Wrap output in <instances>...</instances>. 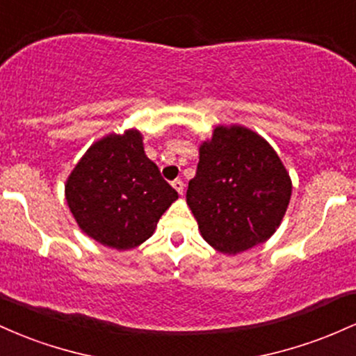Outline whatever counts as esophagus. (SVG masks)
Listing matches in <instances>:
<instances>
[{
	"label": "esophagus",
	"mask_w": 356,
	"mask_h": 356,
	"mask_svg": "<svg viewBox=\"0 0 356 356\" xmlns=\"http://www.w3.org/2000/svg\"><path fill=\"white\" fill-rule=\"evenodd\" d=\"M171 185H173V188L178 191V195H183V188H185V185H183L181 179H175V181L171 183Z\"/></svg>",
	"instance_id": "34e87169"
}]
</instances>
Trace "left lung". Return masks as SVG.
I'll return each mask as SVG.
<instances>
[{"label":"left lung","mask_w":356,"mask_h":356,"mask_svg":"<svg viewBox=\"0 0 356 356\" xmlns=\"http://www.w3.org/2000/svg\"><path fill=\"white\" fill-rule=\"evenodd\" d=\"M198 153L186 203L202 237L229 255L269 241L293 193L274 147L249 127L232 124L215 127Z\"/></svg>","instance_id":"obj_1"}]
</instances>
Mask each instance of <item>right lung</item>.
Masks as SVG:
<instances>
[{"label": "right lung", "mask_w": 356, "mask_h": 356, "mask_svg": "<svg viewBox=\"0 0 356 356\" xmlns=\"http://www.w3.org/2000/svg\"><path fill=\"white\" fill-rule=\"evenodd\" d=\"M177 198L146 156L138 129L95 141L65 183L67 205L79 229L115 250L146 242Z\"/></svg>", "instance_id": "1"}]
</instances>
